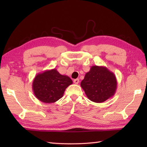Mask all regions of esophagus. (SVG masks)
<instances>
[{
    "mask_svg": "<svg viewBox=\"0 0 147 147\" xmlns=\"http://www.w3.org/2000/svg\"><path fill=\"white\" fill-rule=\"evenodd\" d=\"M79 82H80V80L79 79H75V80H74V83H75V84H78L79 83Z\"/></svg>",
    "mask_w": 147,
    "mask_h": 147,
    "instance_id": "34e87169",
    "label": "esophagus"
}]
</instances>
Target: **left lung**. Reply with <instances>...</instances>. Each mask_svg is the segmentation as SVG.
Wrapping results in <instances>:
<instances>
[{
	"instance_id": "1",
	"label": "left lung",
	"mask_w": 147,
	"mask_h": 147,
	"mask_svg": "<svg viewBox=\"0 0 147 147\" xmlns=\"http://www.w3.org/2000/svg\"><path fill=\"white\" fill-rule=\"evenodd\" d=\"M115 74L105 66L93 65L81 82L87 97L96 103H102L111 98L117 90Z\"/></svg>"
}]
</instances>
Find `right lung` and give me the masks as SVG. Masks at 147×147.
Segmentation results:
<instances>
[{
	"mask_svg": "<svg viewBox=\"0 0 147 147\" xmlns=\"http://www.w3.org/2000/svg\"><path fill=\"white\" fill-rule=\"evenodd\" d=\"M73 83L69 77L62 75L55 69L37 74L33 81L34 94L46 104L55 102L62 97L65 88Z\"/></svg>",
	"mask_w": 147,
	"mask_h": 147,
	"instance_id": "obj_1",
	"label": "right lung"
}]
</instances>
